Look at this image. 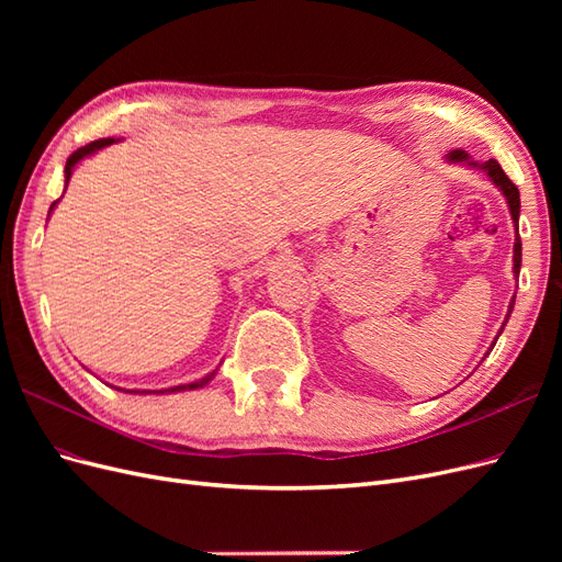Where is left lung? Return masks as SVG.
<instances>
[{
    "label": "left lung",
    "mask_w": 562,
    "mask_h": 562,
    "mask_svg": "<svg viewBox=\"0 0 562 562\" xmlns=\"http://www.w3.org/2000/svg\"><path fill=\"white\" fill-rule=\"evenodd\" d=\"M450 164H462V166H471V168H481L483 173H487V178L495 182V187H499V192L504 194V199H506V203H508V213H512V220H514V227H516V244H514V274H516V279H518V274H520V258H522V244H520V234H518V217H520V192H518V187L506 178V173L502 171V166L497 164V159H490V161H483V164H479V161H473L464 149H452V151H448V157H446ZM514 304H516V295L512 297V302H508V312H506V321H508V316H512V312H514ZM506 326V323H504ZM504 326H502V330H504ZM499 330V333H502ZM497 339H499V335L495 337V342H492V347L497 345ZM492 347L487 349V353L492 351Z\"/></svg>",
    "instance_id": "1"
}]
</instances>
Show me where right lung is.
Listing matches in <instances>:
<instances>
[{"instance_id": "obj_1", "label": "right lung", "mask_w": 562, "mask_h": 562, "mask_svg": "<svg viewBox=\"0 0 562 562\" xmlns=\"http://www.w3.org/2000/svg\"><path fill=\"white\" fill-rule=\"evenodd\" d=\"M114 143H119V140H114V138H100V140L89 143L87 147H79L77 151H72L70 159H67V164H65V187H67V182H70V178H72V173H75V168H77V164H79L81 159H87V157L95 155V151H100L103 147H110V145H114ZM58 201H60V199H58ZM58 201L50 203L48 213L56 209ZM213 378H215V370L211 372V375L201 378V380H196V382H192V384H180V386L159 389V391H151V389H143V391H140V389H128V394H176V391H192V389H199V386H206ZM116 389H119V386H116ZM119 391H126V389H119Z\"/></svg>"}]
</instances>
